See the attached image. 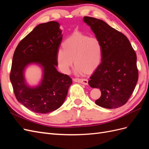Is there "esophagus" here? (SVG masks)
<instances>
[{"label": "esophagus", "instance_id": "obj_1", "mask_svg": "<svg viewBox=\"0 0 149 149\" xmlns=\"http://www.w3.org/2000/svg\"><path fill=\"white\" fill-rule=\"evenodd\" d=\"M73 81L74 82H77L83 84L84 85L88 84V80L87 79H79V78H74Z\"/></svg>", "mask_w": 149, "mask_h": 149}]
</instances>
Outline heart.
I'll return each mask as SVG.
<instances>
[{
    "label": "heart",
    "instance_id": "obj_1",
    "mask_svg": "<svg viewBox=\"0 0 149 149\" xmlns=\"http://www.w3.org/2000/svg\"><path fill=\"white\" fill-rule=\"evenodd\" d=\"M63 49L57 53V61L60 69L67 73L73 65L76 73H91L100 64L102 57L101 43L95 37L75 33L66 38Z\"/></svg>",
    "mask_w": 149,
    "mask_h": 149
}]
</instances>
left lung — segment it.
I'll return each instance as SVG.
<instances>
[{"label":"left lung","mask_w":149,"mask_h":149,"mask_svg":"<svg viewBox=\"0 0 149 149\" xmlns=\"http://www.w3.org/2000/svg\"><path fill=\"white\" fill-rule=\"evenodd\" d=\"M102 47L101 63L90 77L89 85L101 90L96 104L118 108L127 102L138 81L137 56L125 36L102 20L84 17Z\"/></svg>","instance_id":"8db88e82"}]
</instances>
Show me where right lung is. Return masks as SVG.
I'll use <instances>...</instances> for the list:
<instances>
[{"instance_id":"add662e5","label":"right lung","mask_w":149,"mask_h":149,"mask_svg":"<svg viewBox=\"0 0 149 149\" xmlns=\"http://www.w3.org/2000/svg\"><path fill=\"white\" fill-rule=\"evenodd\" d=\"M61 33L58 22L40 24L21 40L13 53L10 79L15 96L22 105L37 113L60 107L72 84L69 76L56 70ZM31 64L42 70V78L36 87L29 86L24 78V71Z\"/></svg>"}]
</instances>
